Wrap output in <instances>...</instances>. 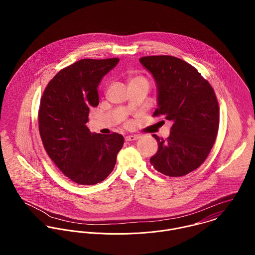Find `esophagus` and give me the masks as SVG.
I'll use <instances>...</instances> for the list:
<instances>
[{
  "label": "esophagus",
  "instance_id": "esophagus-1",
  "mask_svg": "<svg viewBox=\"0 0 255 255\" xmlns=\"http://www.w3.org/2000/svg\"><path fill=\"white\" fill-rule=\"evenodd\" d=\"M125 138H126L127 141H133V140H137L139 138V136L135 135V134L134 135L131 134V135H127Z\"/></svg>",
  "mask_w": 255,
  "mask_h": 255
}]
</instances>
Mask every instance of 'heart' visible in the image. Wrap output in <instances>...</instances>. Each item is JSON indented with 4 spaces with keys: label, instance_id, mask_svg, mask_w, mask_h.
<instances>
[{
    "label": "heart",
    "instance_id": "1",
    "mask_svg": "<svg viewBox=\"0 0 255 255\" xmlns=\"http://www.w3.org/2000/svg\"><path fill=\"white\" fill-rule=\"evenodd\" d=\"M133 82H145L147 84H149L148 80L146 79L145 77H143V76H135V77H133V78L131 79L130 83H133Z\"/></svg>",
    "mask_w": 255,
    "mask_h": 255
}]
</instances>
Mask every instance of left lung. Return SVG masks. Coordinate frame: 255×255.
I'll list each match as a JSON object with an SVG mask.
<instances>
[{
    "instance_id": "1",
    "label": "left lung",
    "mask_w": 255,
    "mask_h": 255,
    "mask_svg": "<svg viewBox=\"0 0 255 255\" xmlns=\"http://www.w3.org/2000/svg\"><path fill=\"white\" fill-rule=\"evenodd\" d=\"M139 62L156 82L158 108L153 116L173 122L167 139L153 134L158 151L150 163L165 176L187 175L205 161L216 140L220 115L214 89L179 58L148 56Z\"/></svg>"
}]
</instances>
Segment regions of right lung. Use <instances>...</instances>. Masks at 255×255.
<instances>
[{
  "label": "right lung",
  "mask_w": 255,
  "mask_h": 255,
  "mask_svg": "<svg viewBox=\"0 0 255 255\" xmlns=\"http://www.w3.org/2000/svg\"><path fill=\"white\" fill-rule=\"evenodd\" d=\"M119 61H77L50 80L41 98L38 124L44 148L61 172L79 184L104 181L124 145L122 134L91 133L86 127L89 108L99 104L98 85Z\"/></svg>",
  "instance_id": "1"
}]
</instances>
